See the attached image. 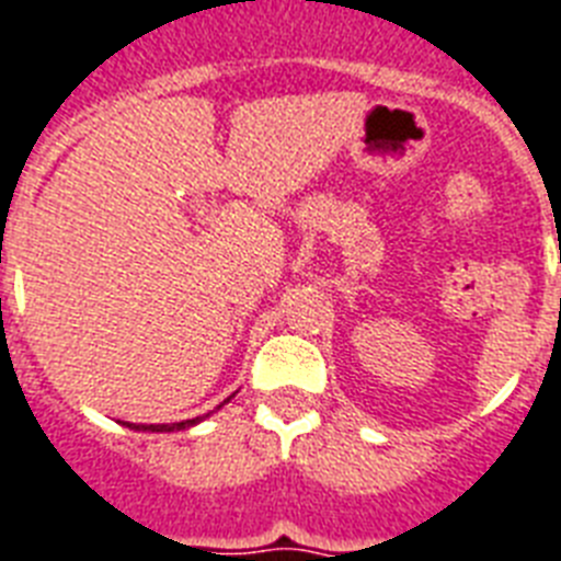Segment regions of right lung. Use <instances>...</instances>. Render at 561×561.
<instances>
[{
    "label": "right lung",
    "mask_w": 561,
    "mask_h": 561,
    "mask_svg": "<svg viewBox=\"0 0 561 561\" xmlns=\"http://www.w3.org/2000/svg\"><path fill=\"white\" fill-rule=\"evenodd\" d=\"M227 401H229V399H227ZM201 419H203V416L186 419V422H174V425H130V422H127V427H134V431H183V427L197 425Z\"/></svg>",
    "instance_id": "1"
}]
</instances>
